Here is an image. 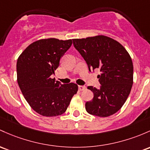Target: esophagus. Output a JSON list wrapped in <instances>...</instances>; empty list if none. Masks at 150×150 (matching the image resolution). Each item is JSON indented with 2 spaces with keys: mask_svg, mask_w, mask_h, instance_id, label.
<instances>
[{
  "mask_svg": "<svg viewBox=\"0 0 150 150\" xmlns=\"http://www.w3.org/2000/svg\"><path fill=\"white\" fill-rule=\"evenodd\" d=\"M78 89L80 91H83V90H85V89H86V87L83 86V85H79Z\"/></svg>",
  "mask_w": 150,
  "mask_h": 150,
  "instance_id": "34e87169",
  "label": "esophagus"
}]
</instances>
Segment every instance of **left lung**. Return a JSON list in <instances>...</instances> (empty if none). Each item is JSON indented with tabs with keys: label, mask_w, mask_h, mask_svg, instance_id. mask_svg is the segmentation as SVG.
I'll list each match as a JSON object with an SVG mask.
<instances>
[{
	"label": "left lung",
	"mask_w": 150,
	"mask_h": 150,
	"mask_svg": "<svg viewBox=\"0 0 150 150\" xmlns=\"http://www.w3.org/2000/svg\"><path fill=\"white\" fill-rule=\"evenodd\" d=\"M73 45L88 65L89 71L100 69V88L88 86L94 94L85 103L89 114L108 117L125 104L133 84V64L127 51L117 41L104 35L73 39Z\"/></svg>",
	"instance_id": "8db88e82"
}]
</instances>
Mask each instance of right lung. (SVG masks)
Wrapping results in <instances>:
<instances>
[{
    "mask_svg": "<svg viewBox=\"0 0 150 150\" xmlns=\"http://www.w3.org/2000/svg\"><path fill=\"white\" fill-rule=\"evenodd\" d=\"M72 43V40L42 39L30 44L18 59L19 88L30 106L42 116L63 114L78 92L76 84L62 85L51 78Z\"/></svg>",
    "mask_w": 150,
    "mask_h": 150,
    "instance_id": "right-lung-1",
    "label": "right lung"
}]
</instances>
